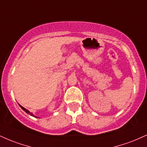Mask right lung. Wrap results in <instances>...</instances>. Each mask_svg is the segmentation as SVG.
I'll list each match as a JSON object with an SVG mask.
<instances>
[{
    "label": "right lung",
    "instance_id": "obj_1",
    "mask_svg": "<svg viewBox=\"0 0 147 147\" xmlns=\"http://www.w3.org/2000/svg\"><path fill=\"white\" fill-rule=\"evenodd\" d=\"M20 105V107H21V108H22V109H23V110H24V112H25L26 113H27V114H30V115H31V116H33V117H36V118H38V117H37V116H34V115H33V114H32V113H31V112H29V110H28V109H25V108H24V107H22V106H21L20 105Z\"/></svg>",
    "mask_w": 147,
    "mask_h": 147
}]
</instances>
